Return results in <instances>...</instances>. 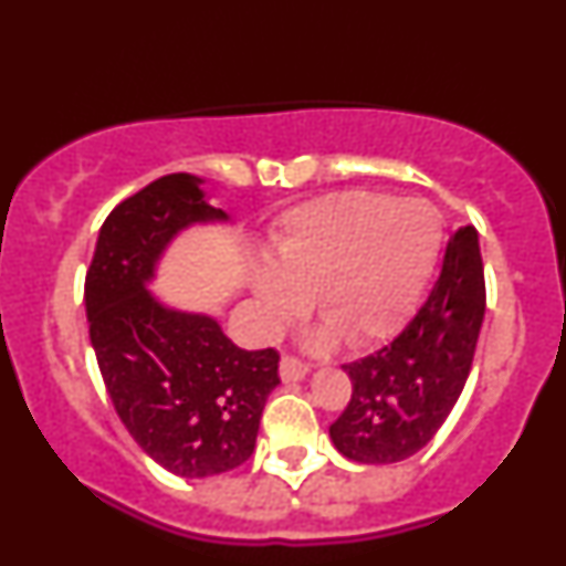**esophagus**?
Segmentation results:
<instances>
[{
    "instance_id": "1",
    "label": "esophagus",
    "mask_w": 566,
    "mask_h": 566,
    "mask_svg": "<svg viewBox=\"0 0 566 566\" xmlns=\"http://www.w3.org/2000/svg\"><path fill=\"white\" fill-rule=\"evenodd\" d=\"M306 371H310V364H304L302 358H296V356H282V361H280V376H282V381H302V378L306 376Z\"/></svg>"
}]
</instances>
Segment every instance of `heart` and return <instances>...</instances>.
<instances>
[{
  "mask_svg": "<svg viewBox=\"0 0 566 566\" xmlns=\"http://www.w3.org/2000/svg\"><path fill=\"white\" fill-rule=\"evenodd\" d=\"M440 250L438 212L423 200L346 190L290 210L274 234L272 266L252 290L264 326L276 328L316 310L352 344L390 336L413 312ZM334 332L312 344L326 348Z\"/></svg>",
  "mask_w": 566,
  "mask_h": 566,
  "instance_id": "obj_1",
  "label": "heart"
}]
</instances>
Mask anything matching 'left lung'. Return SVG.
<instances>
[{"mask_svg":"<svg viewBox=\"0 0 566 566\" xmlns=\"http://www.w3.org/2000/svg\"><path fill=\"white\" fill-rule=\"evenodd\" d=\"M485 316L478 230L450 234L426 304L388 346L344 364L352 400L332 426L336 450L364 465H388L426 448L465 388Z\"/></svg>","mask_w":566,"mask_h":566,"instance_id":"8db88e82","label":"left lung"}]
</instances>
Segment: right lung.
Masks as SVG:
<instances>
[{"instance_id": "right-lung-1", "label": "right lung", "mask_w": 566, "mask_h": 566, "mask_svg": "<svg viewBox=\"0 0 566 566\" xmlns=\"http://www.w3.org/2000/svg\"><path fill=\"white\" fill-rule=\"evenodd\" d=\"M200 178L172 172L111 210L86 272L88 336L108 396L133 440L180 478H210L252 455L276 348L244 352L202 314L146 290L163 250L192 222L228 220Z\"/></svg>"}]
</instances>
